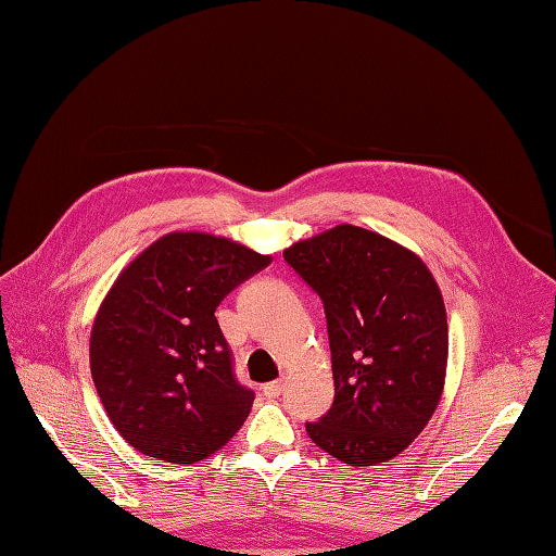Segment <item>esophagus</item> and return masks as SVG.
Wrapping results in <instances>:
<instances>
[{"mask_svg":"<svg viewBox=\"0 0 556 556\" xmlns=\"http://www.w3.org/2000/svg\"><path fill=\"white\" fill-rule=\"evenodd\" d=\"M281 392H285V380H275V382L263 384V394L269 399H277Z\"/></svg>","mask_w":556,"mask_h":556,"instance_id":"1","label":"esophagus"}]
</instances>
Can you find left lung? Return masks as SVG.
Listing matches in <instances>:
<instances>
[{
	"instance_id": "1",
	"label": "left lung",
	"mask_w": 556,
	"mask_h": 556,
	"mask_svg": "<svg viewBox=\"0 0 556 556\" xmlns=\"http://www.w3.org/2000/svg\"><path fill=\"white\" fill-rule=\"evenodd\" d=\"M325 305L334 401L311 440L349 466L394 458L440 404L446 311L418 255L384 236L341 224L285 251Z\"/></svg>"
}]
</instances>
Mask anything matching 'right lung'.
Returning a JSON list of instances; mask_svg holds the SVG:
<instances>
[{
  "mask_svg": "<svg viewBox=\"0 0 556 556\" xmlns=\"http://www.w3.org/2000/svg\"><path fill=\"white\" fill-rule=\"evenodd\" d=\"M269 255L219 236L176 231L146 248L102 301L90 370L114 428L140 454L195 464L227 444L251 413L215 317Z\"/></svg>",
  "mask_w": 556,
  "mask_h": 556,
  "instance_id": "add662e5",
  "label": "right lung"
}]
</instances>
